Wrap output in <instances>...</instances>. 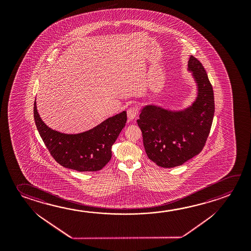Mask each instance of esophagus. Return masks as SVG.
Listing matches in <instances>:
<instances>
[{"mask_svg":"<svg viewBox=\"0 0 251 251\" xmlns=\"http://www.w3.org/2000/svg\"><path fill=\"white\" fill-rule=\"evenodd\" d=\"M138 112H139L138 107L132 106V107H129V108H127V117H128L129 119H134V118H136V115H138Z\"/></svg>","mask_w":251,"mask_h":251,"instance_id":"1","label":"esophagus"}]
</instances>
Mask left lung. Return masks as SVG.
I'll return each instance as SVG.
<instances>
[{
	"label": "left lung",
	"instance_id": "1",
	"mask_svg": "<svg viewBox=\"0 0 251 251\" xmlns=\"http://www.w3.org/2000/svg\"><path fill=\"white\" fill-rule=\"evenodd\" d=\"M188 68L199 87L193 106L181 112L147 106L136 121L147 156L164 168L183 165L201 151L213 124L214 90L205 68L193 56L190 57Z\"/></svg>",
	"mask_w": 251,
	"mask_h": 251
}]
</instances>
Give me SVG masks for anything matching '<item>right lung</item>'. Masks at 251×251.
Instances as JSON below:
<instances>
[{"instance_id": "1", "label": "right lung", "mask_w": 251, "mask_h": 251, "mask_svg": "<svg viewBox=\"0 0 251 251\" xmlns=\"http://www.w3.org/2000/svg\"><path fill=\"white\" fill-rule=\"evenodd\" d=\"M34 119L39 135L59 165L78 172H97L107 165L111 148L127 122V113L110 117L88 131L67 135L47 127L34 102Z\"/></svg>"}]
</instances>
